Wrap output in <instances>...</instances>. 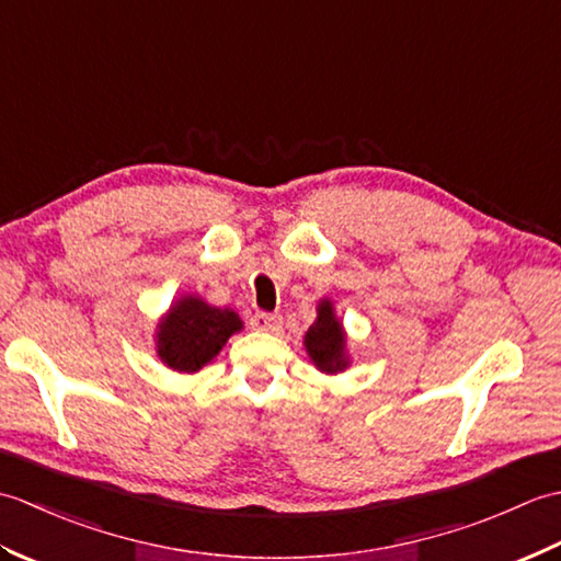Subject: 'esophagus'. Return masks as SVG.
Instances as JSON below:
<instances>
[{"label": "esophagus", "mask_w": 561, "mask_h": 561, "mask_svg": "<svg viewBox=\"0 0 561 561\" xmlns=\"http://www.w3.org/2000/svg\"><path fill=\"white\" fill-rule=\"evenodd\" d=\"M250 328L260 332H279L282 330V318L274 313H255L250 318Z\"/></svg>", "instance_id": "1"}]
</instances>
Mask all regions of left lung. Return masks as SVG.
<instances>
[{
    "label": "left lung",
    "instance_id": "1",
    "mask_svg": "<svg viewBox=\"0 0 561 561\" xmlns=\"http://www.w3.org/2000/svg\"><path fill=\"white\" fill-rule=\"evenodd\" d=\"M318 316L313 325L308 328L304 335V347L308 359L313 362L320 374L335 376L347 371L352 366L350 344H347V330H344L342 320L335 313V304L330 299L318 301Z\"/></svg>",
    "mask_w": 561,
    "mask_h": 561
}]
</instances>
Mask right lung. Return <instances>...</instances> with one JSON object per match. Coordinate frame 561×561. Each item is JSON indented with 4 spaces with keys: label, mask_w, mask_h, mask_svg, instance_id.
Returning <instances> with one entry per match:
<instances>
[{
    "label": "right lung",
    "mask_w": 561,
    "mask_h": 561,
    "mask_svg": "<svg viewBox=\"0 0 561 561\" xmlns=\"http://www.w3.org/2000/svg\"><path fill=\"white\" fill-rule=\"evenodd\" d=\"M241 330L243 320L231 308L211 306L197 294H183L159 318L153 344L165 368L178 374H197L217 359L224 344Z\"/></svg>",
    "instance_id": "add662e5"
}]
</instances>
